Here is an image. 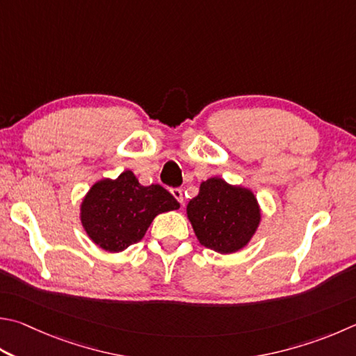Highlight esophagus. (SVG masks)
Wrapping results in <instances>:
<instances>
[{
	"label": "esophagus",
	"instance_id": "34e87169",
	"mask_svg": "<svg viewBox=\"0 0 356 356\" xmlns=\"http://www.w3.org/2000/svg\"><path fill=\"white\" fill-rule=\"evenodd\" d=\"M171 195L176 197L180 204H184V193H182V190H180V188H172L171 190Z\"/></svg>",
	"mask_w": 356,
	"mask_h": 356
}]
</instances>
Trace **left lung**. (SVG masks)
Masks as SVG:
<instances>
[{
    "label": "left lung",
    "mask_w": 356,
    "mask_h": 356,
    "mask_svg": "<svg viewBox=\"0 0 356 356\" xmlns=\"http://www.w3.org/2000/svg\"><path fill=\"white\" fill-rule=\"evenodd\" d=\"M199 243L219 254H232L250 241L260 224L254 193L219 177L200 184L199 195L186 205Z\"/></svg>",
    "instance_id": "8db88e82"
}]
</instances>
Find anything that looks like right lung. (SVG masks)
Returning a JSON list of instances; mask_svg holds the SVG:
<instances>
[{
    "label": "right lung",
    "mask_w": 356,
    "mask_h": 356,
    "mask_svg": "<svg viewBox=\"0 0 356 356\" xmlns=\"http://www.w3.org/2000/svg\"><path fill=\"white\" fill-rule=\"evenodd\" d=\"M179 207L163 186H143L132 171H124L118 179H104L92 186L81 207V221L95 244L121 252L145 236L159 213Z\"/></svg>",
    "instance_id": "add662e5"
}]
</instances>
